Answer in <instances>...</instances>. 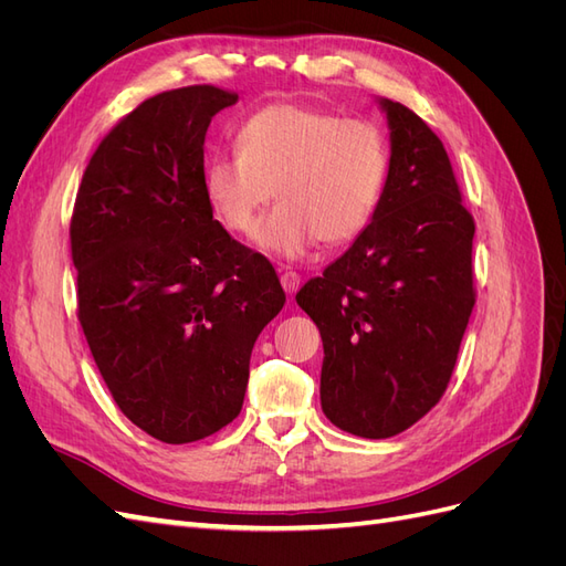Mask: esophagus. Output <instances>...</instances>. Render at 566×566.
I'll return each mask as SVG.
<instances>
[{
    "label": "esophagus",
    "mask_w": 566,
    "mask_h": 566,
    "mask_svg": "<svg viewBox=\"0 0 566 566\" xmlns=\"http://www.w3.org/2000/svg\"><path fill=\"white\" fill-rule=\"evenodd\" d=\"M281 285L287 295H295L300 290V276L295 271H285V273H281Z\"/></svg>",
    "instance_id": "34e87169"
}]
</instances>
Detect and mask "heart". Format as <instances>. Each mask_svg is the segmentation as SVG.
Instances as JSON below:
<instances>
[{
  "instance_id": "obj_1",
  "label": "heart",
  "mask_w": 566,
  "mask_h": 566,
  "mask_svg": "<svg viewBox=\"0 0 566 566\" xmlns=\"http://www.w3.org/2000/svg\"><path fill=\"white\" fill-rule=\"evenodd\" d=\"M235 146L205 163L202 196L221 227L250 235L276 191L281 205L256 231L264 252L297 260L321 238L349 243L378 210L389 148L368 119L271 104L245 119Z\"/></svg>"
}]
</instances>
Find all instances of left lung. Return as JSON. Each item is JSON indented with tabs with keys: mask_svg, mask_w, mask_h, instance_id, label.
<instances>
[{
	"mask_svg": "<svg viewBox=\"0 0 566 566\" xmlns=\"http://www.w3.org/2000/svg\"><path fill=\"white\" fill-rule=\"evenodd\" d=\"M375 101L389 127L378 210L295 300L321 331L325 418L387 439L447 391L474 306V221L439 136L397 101Z\"/></svg>",
	"mask_w": 566,
	"mask_h": 566,
	"instance_id": "left-lung-1",
	"label": "left lung"
}]
</instances>
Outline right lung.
Masks as SVG:
<instances>
[{"mask_svg":"<svg viewBox=\"0 0 566 566\" xmlns=\"http://www.w3.org/2000/svg\"><path fill=\"white\" fill-rule=\"evenodd\" d=\"M235 101L210 84L144 101L98 144L75 200L84 337L119 410L165 443L241 413L254 342L285 304L273 266L202 196L205 134Z\"/></svg>","mask_w":566,"mask_h":566,"instance_id":"obj_1","label":"right lung"}]
</instances>
